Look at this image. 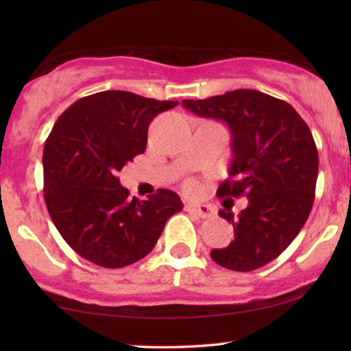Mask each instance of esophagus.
<instances>
[{
	"label": "esophagus",
	"instance_id": "34e87169",
	"mask_svg": "<svg viewBox=\"0 0 351 351\" xmlns=\"http://www.w3.org/2000/svg\"><path fill=\"white\" fill-rule=\"evenodd\" d=\"M186 210L192 212L201 218H210L215 215V209L209 204H186Z\"/></svg>",
	"mask_w": 351,
	"mask_h": 351
}]
</instances>
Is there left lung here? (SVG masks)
Segmentation results:
<instances>
[{
    "label": "left lung",
    "mask_w": 351,
    "mask_h": 351,
    "mask_svg": "<svg viewBox=\"0 0 351 351\" xmlns=\"http://www.w3.org/2000/svg\"><path fill=\"white\" fill-rule=\"evenodd\" d=\"M182 106L228 123L232 162L217 195L247 198L237 217L230 207L218 212L232 223L235 239L212 249V260L240 272L268 265L300 232L314 203L319 154L310 128L288 102L255 90L186 99Z\"/></svg>",
    "instance_id": "left-lung-1"
}]
</instances>
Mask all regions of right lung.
I'll use <instances>...</instances> for the list:
<instances>
[{"label":"right lung","mask_w":351,"mask_h":351,"mask_svg":"<svg viewBox=\"0 0 351 351\" xmlns=\"http://www.w3.org/2000/svg\"><path fill=\"white\" fill-rule=\"evenodd\" d=\"M178 102L128 91L82 97L58 117L43 150L45 201L63 240L91 263L123 268L144 258L181 198L159 189L128 197L117 171L145 152L148 125Z\"/></svg>","instance_id":"obj_1"}]
</instances>
